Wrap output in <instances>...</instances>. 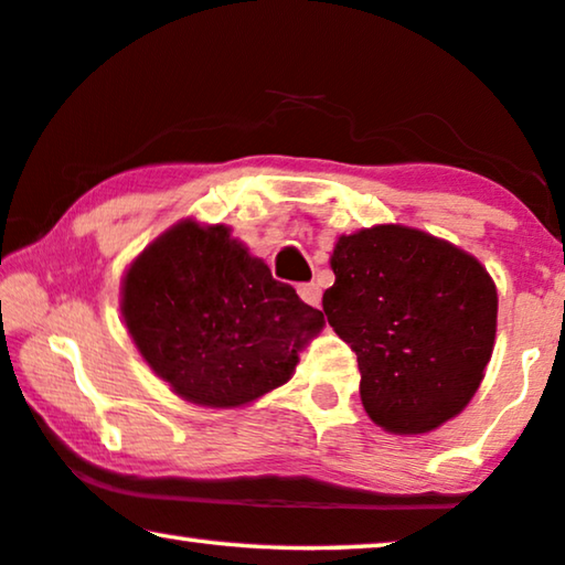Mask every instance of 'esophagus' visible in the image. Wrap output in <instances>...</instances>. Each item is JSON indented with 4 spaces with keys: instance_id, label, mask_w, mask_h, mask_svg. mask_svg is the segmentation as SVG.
I'll return each instance as SVG.
<instances>
[{
    "instance_id": "1",
    "label": "esophagus",
    "mask_w": 565,
    "mask_h": 565,
    "mask_svg": "<svg viewBox=\"0 0 565 565\" xmlns=\"http://www.w3.org/2000/svg\"><path fill=\"white\" fill-rule=\"evenodd\" d=\"M298 296L303 298V303H308V306H319L321 303V288L316 282H303V285H298Z\"/></svg>"
}]
</instances>
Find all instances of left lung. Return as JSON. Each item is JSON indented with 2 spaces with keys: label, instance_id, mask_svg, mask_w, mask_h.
<instances>
[{
  "label": "left lung",
  "instance_id": "8db88e82",
  "mask_svg": "<svg viewBox=\"0 0 565 565\" xmlns=\"http://www.w3.org/2000/svg\"><path fill=\"white\" fill-rule=\"evenodd\" d=\"M323 313L352 347L370 419L396 435L437 429L468 406L497 337L481 262L406 226L339 236Z\"/></svg>",
  "mask_w": 565,
  "mask_h": 565
}]
</instances>
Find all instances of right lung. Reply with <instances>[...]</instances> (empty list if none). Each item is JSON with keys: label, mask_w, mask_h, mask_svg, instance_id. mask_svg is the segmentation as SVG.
<instances>
[{"label": "right lung", "mask_w": 565, "mask_h": 565, "mask_svg": "<svg viewBox=\"0 0 565 565\" xmlns=\"http://www.w3.org/2000/svg\"><path fill=\"white\" fill-rule=\"evenodd\" d=\"M122 319L138 352L177 396L231 408L288 383L298 350L323 327L298 292L226 226L182 221L122 280Z\"/></svg>", "instance_id": "add662e5"}]
</instances>
